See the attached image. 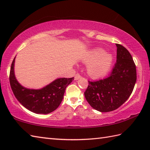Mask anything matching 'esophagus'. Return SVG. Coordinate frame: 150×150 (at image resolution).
<instances>
[{
  "label": "esophagus",
  "instance_id": "obj_1",
  "mask_svg": "<svg viewBox=\"0 0 150 150\" xmlns=\"http://www.w3.org/2000/svg\"><path fill=\"white\" fill-rule=\"evenodd\" d=\"M82 77V76L79 74H77L75 76V80H78V79H81Z\"/></svg>",
  "mask_w": 150,
  "mask_h": 150
}]
</instances>
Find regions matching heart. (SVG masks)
I'll return each instance as SVG.
<instances>
[{
    "instance_id": "obj_1",
    "label": "heart",
    "mask_w": 150,
    "mask_h": 150,
    "mask_svg": "<svg viewBox=\"0 0 150 150\" xmlns=\"http://www.w3.org/2000/svg\"><path fill=\"white\" fill-rule=\"evenodd\" d=\"M112 56L106 54L104 50L96 49L85 55L83 62L90 64L88 66V73L93 78L103 77L107 74L112 63Z\"/></svg>"
}]
</instances>
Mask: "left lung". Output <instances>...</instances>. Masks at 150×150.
Returning <instances> with one entry per match:
<instances>
[{
    "label": "left lung",
    "instance_id": "1",
    "mask_svg": "<svg viewBox=\"0 0 150 150\" xmlns=\"http://www.w3.org/2000/svg\"><path fill=\"white\" fill-rule=\"evenodd\" d=\"M116 62L108 77L88 81L85 98L94 109L102 112L117 109L127 100L137 81L136 66L130 52L116 43Z\"/></svg>",
    "mask_w": 150,
    "mask_h": 150
}]
</instances>
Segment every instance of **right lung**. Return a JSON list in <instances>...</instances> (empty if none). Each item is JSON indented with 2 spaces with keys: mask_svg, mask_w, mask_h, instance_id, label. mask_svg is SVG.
<instances>
[{
  "mask_svg": "<svg viewBox=\"0 0 150 150\" xmlns=\"http://www.w3.org/2000/svg\"><path fill=\"white\" fill-rule=\"evenodd\" d=\"M15 58L11 63L10 83L16 99L28 110L36 114H49L59 107L66 87L74 77L60 78L40 90L25 88L16 80L14 75Z\"/></svg>",
  "mask_w": 150,
  "mask_h": 150,
  "instance_id": "add662e5",
  "label": "right lung"
}]
</instances>
